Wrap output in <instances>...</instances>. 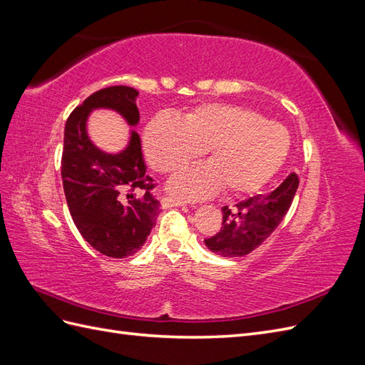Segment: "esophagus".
<instances>
[{"label":"esophagus","instance_id":"1","mask_svg":"<svg viewBox=\"0 0 365 365\" xmlns=\"http://www.w3.org/2000/svg\"><path fill=\"white\" fill-rule=\"evenodd\" d=\"M161 205L163 208H170V207H184L185 202L181 200H176V197L172 196H164L161 200Z\"/></svg>","mask_w":365,"mask_h":365}]
</instances>
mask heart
I'll return each mask as SVG.
<instances>
[{
	"mask_svg": "<svg viewBox=\"0 0 365 365\" xmlns=\"http://www.w3.org/2000/svg\"><path fill=\"white\" fill-rule=\"evenodd\" d=\"M153 170L172 173L208 153V164L176 173L169 189L182 200H205L222 187L230 195L259 190L282 168L291 148L289 130L259 113L207 103L182 121L160 115L143 137Z\"/></svg>",
	"mask_w": 365,
	"mask_h": 365,
	"instance_id": "b5f03b06",
	"label": "heart"
}]
</instances>
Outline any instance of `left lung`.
Here are the masks:
<instances>
[{
    "label": "left lung",
    "instance_id": "8db88e82",
    "mask_svg": "<svg viewBox=\"0 0 365 365\" xmlns=\"http://www.w3.org/2000/svg\"><path fill=\"white\" fill-rule=\"evenodd\" d=\"M298 182L297 173H291L268 195L248 197L235 208L222 207V227L215 236L204 239L207 248L222 257H242L256 250L288 213Z\"/></svg>",
    "mask_w": 365,
    "mask_h": 365
}]
</instances>
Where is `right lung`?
Segmentation results:
<instances>
[{
  "label": "right lung",
  "instance_id": "add662e5",
  "mask_svg": "<svg viewBox=\"0 0 365 365\" xmlns=\"http://www.w3.org/2000/svg\"><path fill=\"white\" fill-rule=\"evenodd\" d=\"M137 96L125 85L96 91L70 114L63 134L61 173L70 215L88 244L114 259L135 254L155 227L161 212L152 195L157 184L146 175L137 132L125 150L106 153L88 138L86 118L96 108H109L135 126Z\"/></svg>",
  "mask_w": 365,
  "mask_h": 365
}]
</instances>
